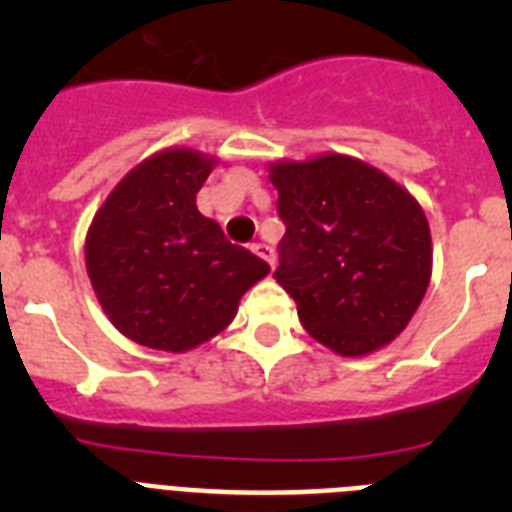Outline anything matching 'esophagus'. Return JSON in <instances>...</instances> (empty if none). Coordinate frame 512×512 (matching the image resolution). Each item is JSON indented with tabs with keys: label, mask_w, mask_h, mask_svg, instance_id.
I'll return each instance as SVG.
<instances>
[{
	"label": "esophagus",
	"mask_w": 512,
	"mask_h": 512,
	"mask_svg": "<svg viewBox=\"0 0 512 512\" xmlns=\"http://www.w3.org/2000/svg\"><path fill=\"white\" fill-rule=\"evenodd\" d=\"M253 251L259 253V256L266 261V264L274 266V259H277V253H274V248H271L269 243H256V246H253Z\"/></svg>",
	"instance_id": "34e87169"
}]
</instances>
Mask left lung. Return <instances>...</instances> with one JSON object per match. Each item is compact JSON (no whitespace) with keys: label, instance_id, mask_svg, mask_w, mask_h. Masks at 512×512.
<instances>
[{"label":"left lung","instance_id":"left-lung-1","mask_svg":"<svg viewBox=\"0 0 512 512\" xmlns=\"http://www.w3.org/2000/svg\"><path fill=\"white\" fill-rule=\"evenodd\" d=\"M284 233L274 279L315 341L341 356L387 346L431 282V230L413 194L341 153L271 166Z\"/></svg>","mask_w":512,"mask_h":512}]
</instances>
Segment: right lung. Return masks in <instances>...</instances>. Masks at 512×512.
Masks as SVG:
<instances>
[{
  "mask_svg": "<svg viewBox=\"0 0 512 512\" xmlns=\"http://www.w3.org/2000/svg\"><path fill=\"white\" fill-rule=\"evenodd\" d=\"M212 158L169 148L135 166L87 233V271L122 336L158 351H189L235 318L246 289L269 274L200 215L197 192Z\"/></svg>",
  "mask_w": 512,
  "mask_h": 512,
  "instance_id": "add662e5",
  "label": "right lung"
}]
</instances>
